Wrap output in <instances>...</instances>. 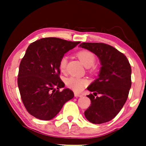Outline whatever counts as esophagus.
<instances>
[{"label":"esophagus","mask_w":146,"mask_h":146,"mask_svg":"<svg viewBox=\"0 0 146 146\" xmlns=\"http://www.w3.org/2000/svg\"><path fill=\"white\" fill-rule=\"evenodd\" d=\"M74 96H75V97H82V95L80 94L77 93V92L74 93Z\"/></svg>","instance_id":"esophagus-1"}]
</instances>
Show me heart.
<instances>
[{
	"instance_id": "b5f03b06",
	"label": "heart",
	"mask_w": 146,
	"mask_h": 146,
	"mask_svg": "<svg viewBox=\"0 0 146 146\" xmlns=\"http://www.w3.org/2000/svg\"><path fill=\"white\" fill-rule=\"evenodd\" d=\"M77 56L86 67H91L94 64L96 57L94 54L88 50H82L77 53ZM67 64V58L64 56L59 61L58 66L62 72H64ZM88 81L85 78L71 76L66 80L68 86L77 92L82 91L84 87L88 84Z\"/></svg>"
}]
</instances>
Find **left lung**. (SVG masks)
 <instances>
[{
  "mask_svg": "<svg viewBox=\"0 0 146 146\" xmlns=\"http://www.w3.org/2000/svg\"><path fill=\"white\" fill-rule=\"evenodd\" d=\"M80 46L94 53L102 65L98 78L87 88L94 93L87 96L91 104L85 117L92 123H106L116 116L127 100L131 86V66L126 56L110 45L83 42Z\"/></svg>",
  "mask_w": 146,
  "mask_h": 146,
  "instance_id": "obj_1",
  "label": "left lung"
}]
</instances>
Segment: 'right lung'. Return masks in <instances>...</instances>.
<instances>
[{
	"instance_id": "1",
	"label": "right lung",
	"mask_w": 146,
	"mask_h": 146,
	"mask_svg": "<svg viewBox=\"0 0 146 146\" xmlns=\"http://www.w3.org/2000/svg\"><path fill=\"white\" fill-rule=\"evenodd\" d=\"M78 44L80 42L49 37L29 46L20 63L18 86L30 114L42 120H50L73 98L71 90L60 91L64 83L59 76L58 64L64 54Z\"/></svg>"
}]
</instances>
